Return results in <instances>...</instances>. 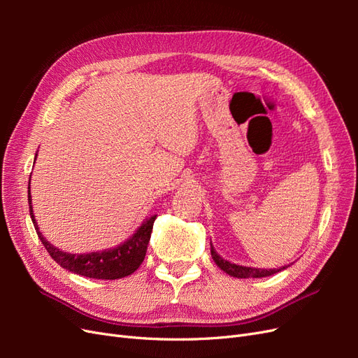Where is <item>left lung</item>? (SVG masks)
I'll list each match as a JSON object with an SVG mask.
<instances>
[{
  "mask_svg": "<svg viewBox=\"0 0 358 358\" xmlns=\"http://www.w3.org/2000/svg\"><path fill=\"white\" fill-rule=\"evenodd\" d=\"M210 254H212V258H213V262L216 263V266H218L221 270H224L225 273H229L230 276H234V278H266V276L275 275V273L280 272V270L287 268V266H285V267H280V268L266 270V268H254V267L233 264L230 262H227V259H224L218 252H216L215 248L212 246V243H210Z\"/></svg>",
  "mask_w": 358,
  "mask_h": 358,
  "instance_id": "1",
  "label": "left lung"
}]
</instances>
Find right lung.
Returning <instances> with one entry per match:
<instances>
[{
	"label": "right lung",
	"mask_w": 358,
	"mask_h": 358,
	"mask_svg": "<svg viewBox=\"0 0 358 358\" xmlns=\"http://www.w3.org/2000/svg\"><path fill=\"white\" fill-rule=\"evenodd\" d=\"M28 194H29V187H28ZM28 204H29V215H31L32 224L36 227L37 236L41 241L43 246L48 249L49 255L55 259L59 266L70 270V272L86 276V278H92V279H119V278H125L128 275L134 273L140 267V264L143 263L157 215L150 216L146 222H143L138 227V230L129 237L127 242L113 249H107V251H103V252H91V254H69V252L59 251L57 248H53L40 233L34 215H32L31 194L28 196Z\"/></svg>",
	"instance_id": "1"
}]
</instances>
